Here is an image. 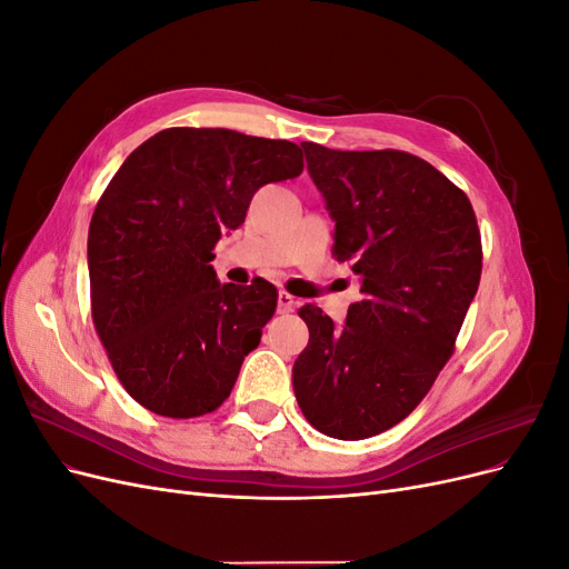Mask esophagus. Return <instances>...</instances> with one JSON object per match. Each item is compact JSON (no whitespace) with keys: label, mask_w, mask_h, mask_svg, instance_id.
Returning a JSON list of instances; mask_svg holds the SVG:
<instances>
[{"label":"esophagus","mask_w":569,"mask_h":569,"mask_svg":"<svg viewBox=\"0 0 569 569\" xmlns=\"http://www.w3.org/2000/svg\"><path fill=\"white\" fill-rule=\"evenodd\" d=\"M295 306H297V299L287 295V291H280V295H278V311L280 313H291V311H295Z\"/></svg>","instance_id":"34e87169"}]
</instances>
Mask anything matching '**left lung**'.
<instances>
[{
  "instance_id": "8db88e82",
  "label": "left lung",
  "mask_w": 569,
  "mask_h": 569,
  "mask_svg": "<svg viewBox=\"0 0 569 569\" xmlns=\"http://www.w3.org/2000/svg\"><path fill=\"white\" fill-rule=\"evenodd\" d=\"M301 147L360 301L341 327L299 308L308 347L291 382L308 422L358 441L410 416L451 358L479 287L481 237L462 189L412 153Z\"/></svg>"
}]
</instances>
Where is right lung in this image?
Returning <instances> with one entry per match:
<instances>
[{
  "instance_id": "1",
  "label": "right lung",
  "mask_w": 569,
  "mask_h": 569,
  "mask_svg": "<svg viewBox=\"0 0 569 569\" xmlns=\"http://www.w3.org/2000/svg\"><path fill=\"white\" fill-rule=\"evenodd\" d=\"M301 170L295 142L226 128L161 130L118 168L90 222L88 268L97 335L137 403L199 418L228 399L278 289L220 284L213 247L258 189Z\"/></svg>"
}]
</instances>
